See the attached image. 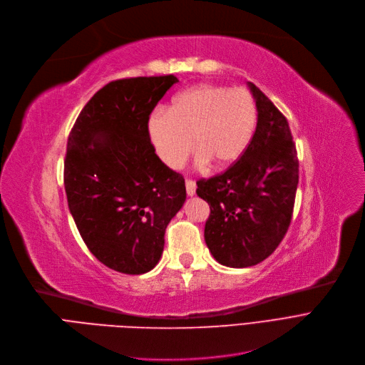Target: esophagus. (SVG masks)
I'll return each mask as SVG.
<instances>
[{
  "instance_id": "esophagus-1",
  "label": "esophagus",
  "mask_w": 365,
  "mask_h": 365,
  "mask_svg": "<svg viewBox=\"0 0 365 365\" xmlns=\"http://www.w3.org/2000/svg\"><path fill=\"white\" fill-rule=\"evenodd\" d=\"M185 190H187L188 196H195L196 195V182L192 181V180H187L185 181Z\"/></svg>"
}]
</instances>
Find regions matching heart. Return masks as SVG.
I'll return each mask as SVG.
<instances>
[{
    "label": "heart",
    "mask_w": 365,
    "mask_h": 365,
    "mask_svg": "<svg viewBox=\"0 0 365 365\" xmlns=\"http://www.w3.org/2000/svg\"><path fill=\"white\" fill-rule=\"evenodd\" d=\"M255 126L252 96L244 89L202 83L177 95L170 110L147 118L148 143L169 169H180L195 147L197 165L217 168L235 163L247 150Z\"/></svg>",
    "instance_id": "1"
}]
</instances>
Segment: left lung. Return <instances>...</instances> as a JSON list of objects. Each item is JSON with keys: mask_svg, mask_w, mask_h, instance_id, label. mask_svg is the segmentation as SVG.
Listing matches in <instances>:
<instances>
[{"mask_svg": "<svg viewBox=\"0 0 365 365\" xmlns=\"http://www.w3.org/2000/svg\"><path fill=\"white\" fill-rule=\"evenodd\" d=\"M257 107L255 133L240 159L221 175L197 181L211 207L205 242L222 266L262 263L284 239L299 184L296 145L284 114L248 81Z\"/></svg>", "mask_w": 365, "mask_h": 365, "instance_id": "1", "label": "left lung"}]
</instances>
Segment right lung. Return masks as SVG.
<instances>
[{"label": "right lung", "mask_w": 365, "mask_h": 365, "mask_svg": "<svg viewBox=\"0 0 365 365\" xmlns=\"http://www.w3.org/2000/svg\"><path fill=\"white\" fill-rule=\"evenodd\" d=\"M175 76L111 81L78 114L69 133L63 182L77 229L107 267L143 274L159 263L185 182L154 154L147 118Z\"/></svg>", "instance_id": "obj_1"}]
</instances>
